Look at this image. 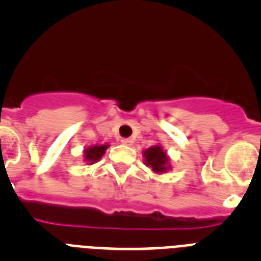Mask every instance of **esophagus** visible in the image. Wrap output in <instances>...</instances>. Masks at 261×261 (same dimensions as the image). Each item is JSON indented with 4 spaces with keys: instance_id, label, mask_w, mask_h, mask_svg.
Wrapping results in <instances>:
<instances>
[{
    "instance_id": "34e87169",
    "label": "esophagus",
    "mask_w": 261,
    "mask_h": 261,
    "mask_svg": "<svg viewBox=\"0 0 261 261\" xmlns=\"http://www.w3.org/2000/svg\"><path fill=\"white\" fill-rule=\"evenodd\" d=\"M121 144L125 145V146H132L133 140L132 138H123V140H121Z\"/></svg>"
}]
</instances>
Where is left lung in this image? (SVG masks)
I'll return each instance as SVG.
<instances>
[{
    "label": "left lung",
    "instance_id": "8db88e82",
    "mask_svg": "<svg viewBox=\"0 0 261 261\" xmlns=\"http://www.w3.org/2000/svg\"><path fill=\"white\" fill-rule=\"evenodd\" d=\"M144 156L145 165L151 167V170L154 172H156V174H162V172H166L167 170L171 168L167 153L159 145H155V146H151L149 149H146L144 151Z\"/></svg>",
    "mask_w": 261,
    "mask_h": 261
}]
</instances>
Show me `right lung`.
Listing matches in <instances>:
<instances>
[{
  "instance_id": "1",
  "label": "right lung",
  "mask_w": 261,
  "mask_h": 261,
  "mask_svg": "<svg viewBox=\"0 0 261 261\" xmlns=\"http://www.w3.org/2000/svg\"><path fill=\"white\" fill-rule=\"evenodd\" d=\"M107 147L108 145H94V146L87 147L86 150L84 151L85 154L84 161H86V162L90 163V165L98 162L99 159L103 156V154L106 153Z\"/></svg>"
}]
</instances>
